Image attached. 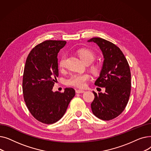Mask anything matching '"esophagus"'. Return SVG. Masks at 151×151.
Segmentation results:
<instances>
[{
	"label": "esophagus",
	"mask_w": 151,
	"mask_h": 151,
	"mask_svg": "<svg viewBox=\"0 0 151 151\" xmlns=\"http://www.w3.org/2000/svg\"><path fill=\"white\" fill-rule=\"evenodd\" d=\"M76 92L77 93H84V91H83V90H80V89H77V90H76Z\"/></svg>",
	"instance_id": "1"
}]
</instances>
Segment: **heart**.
Instances as JSON below:
<instances>
[{
	"label": "heart",
	"instance_id": "obj_1",
	"mask_svg": "<svg viewBox=\"0 0 151 151\" xmlns=\"http://www.w3.org/2000/svg\"><path fill=\"white\" fill-rule=\"evenodd\" d=\"M78 55L80 59L85 63H92L96 59V54L89 49H81L78 51ZM66 55H63L59 62V67L62 69L65 67ZM92 70L94 73H98L99 67L97 65H93ZM91 76L88 73H75L71 75L67 80V84L71 86L76 87L79 88H84L86 85V82L89 80Z\"/></svg>",
	"mask_w": 151,
	"mask_h": 151
}]
</instances>
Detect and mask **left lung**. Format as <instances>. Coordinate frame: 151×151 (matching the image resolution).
I'll list each match as a JSON object with an SVG mask.
<instances>
[{
  "label": "left lung",
  "instance_id": "obj_1",
  "mask_svg": "<svg viewBox=\"0 0 151 151\" xmlns=\"http://www.w3.org/2000/svg\"><path fill=\"white\" fill-rule=\"evenodd\" d=\"M88 42L96 43L104 55V60L100 76L95 85L105 88V92L97 93L91 104L93 114L104 121L120 115L125 108L131 91L130 67L122 51L106 40L94 37Z\"/></svg>",
  "mask_w": 151,
  "mask_h": 151
}]
</instances>
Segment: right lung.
<instances>
[{
    "instance_id": "obj_1",
    "label": "right lung",
    "mask_w": 151,
    "mask_h": 151,
    "mask_svg": "<svg viewBox=\"0 0 151 151\" xmlns=\"http://www.w3.org/2000/svg\"><path fill=\"white\" fill-rule=\"evenodd\" d=\"M66 43L46 40L32 50L26 61L22 78L24 100L31 114L46 124L60 120L75 95L71 88L62 93L52 91L59 76L58 54Z\"/></svg>"
}]
</instances>
